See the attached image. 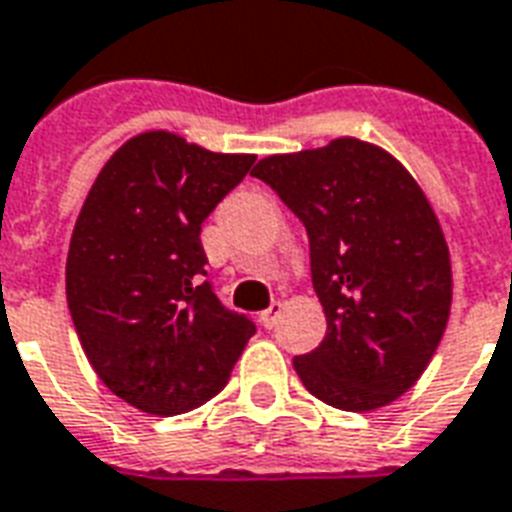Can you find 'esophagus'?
I'll return each mask as SVG.
<instances>
[{
    "label": "esophagus",
    "mask_w": 512,
    "mask_h": 512,
    "mask_svg": "<svg viewBox=\"0 0 512 512\" xmlns=\"http://www.w3.org/2000/svg\"><path fill=\"white\" fill-rule=\"evenodd\" d=\"M279 317H282V304H271L266 309V312L260 314V323L266 325L268 331H271V328H274V325L279 323Z\"/></svg>",
    "instance_id": "1"
}]
</instances>
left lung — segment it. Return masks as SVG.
Here are the masks:
<instances>
[{
  "label": "left lung",
  "mask_w": 512,
  "mask_h": 512,
  "mask_svg": "<svg viewBox=\"0 0 512 512\" xmlns=\"http://www.w3.org/2000/svg\"><path fill=\"white\" fill-rule=\"evenodd\" d=\"M252 176L309 233L328 331L293 361L306 391L344 412L396 401L434 358L453 301L448 241L426 192L393 154L358 138L271 154Z\"/></svg>",
  "instance_id": "left-lung-1"
}]
</instances>
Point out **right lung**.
<instances>
[{"label":"right lung","mask_w":512,"mask_h":512,"mask_svg":"<svg viewBox=\"0 0 512 512\" xmlns=\"http://www.w3.org/2000/svg\"><path fill=\"white\" fill-rule=\"evenodd\" d=\"M255 162L168 130L130 138L75 219L64 285L75 333L105 388L149 415H179L230 380L255 323L219 304L200 225Z\"/></svg>","instance_id":"right-lung-1"}]
</instances>
